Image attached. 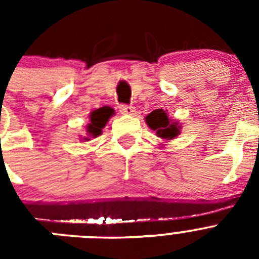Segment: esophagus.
Returning a JSON list of instances; mask_svg holds the SVG:
<instances>
[{
	"label": "esophagus",
	"mask_w": 259,
	"mask_h": 259,
	"mask_svg": "<svg viewBox=\"0 0 259 259\" xmlns=\"http://www.w3.org/2000/svg\"><path fill=\"white\" fill-rule=\"evenodd\" d=\"M119 110H120V113L124 114V115H134L135 114V107L128 106V105H122Z\"/></svg>",
	"instance_id": "1"
}]
</instances>
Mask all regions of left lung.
Wrapping results in <instances>:
<instances>
[{
  "instance_id": "1",
  "label": "left lung",
  "mask_w": 259,
  "mask_h": 259,
  "mask_svg": "<svg viewBox=\"0 0 259 259\" xmlns=\"http://www.w3.org/2000/svg\"><path fill=\"white\" fill-rule=\"evenodd\" d=\"M145 122L148 127L154 131L157 137L163 141L174 140L182 131V123H179L178 119H171L167 114V110L163 109L153 110L152 113L145 116Z\"/></svg>"
}]
</instances>
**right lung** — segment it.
I'll return each mask as SVG.
<instances>
[{
  "label": "right lung",
  "mask_w": 259,
  "mask_h": 259,
  "mask_svg": "<svg viewBox=\"0 0 259 259\" xmlns=\"http://www.w3.org/2000/svg\"><path fill=\"white\" fill-rule=\"evenodd\" d=\"M114 115V109L110 106H102L96 109L89 114V123L87 124V136L81 137V141H89L91 139L98 137L102 134V128L107 124L109 119Z\"/></svg>",
  "instance_id": "1"
}]
</instances>
